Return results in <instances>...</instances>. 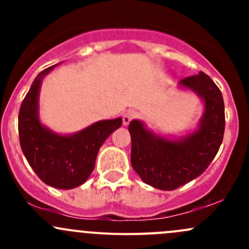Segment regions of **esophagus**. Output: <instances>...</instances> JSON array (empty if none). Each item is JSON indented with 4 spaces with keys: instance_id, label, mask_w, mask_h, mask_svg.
<instances>
[{
    "instance_id": "esophagus-1",
    "label": "esophagus",
    "mask_w": 249,
    "mask_h": 249,
    "mask_svg": "<svg viewBox=\"0 0 249 249\" xmlns=\"http://www.w3.org/2000/svg\"><path fill=\"white\" fill-rule=\"evenodd\" d=\"M135 117H136V113L131 112V110L125 113V114L123 115V125H124V126H127V125L130 124V122H131Z\"/></svg>"
}]
</instances>
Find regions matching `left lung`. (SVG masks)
Listing matches in <instances>:
<instances>
[{
	"mask_svg": "<svg viewBox=\"0 0 249 249\" xmlns=\"http://www.w3.org/2000/svg\"><path fill=\"white\" fill-rule=\"evenodd\" d=\"M177 87L194 92L202 101V115L194 129L176 137L153 131L139 119L129 125L132 167L145 184L160 190H175L202 175L224 135V101L214 82L199 72Z\"/></svg>",
	"mask_w": 249,
	"mask_h": 249,
	"instance_id": "8db88e82",
	"label": "left lung"
}]
</instances>
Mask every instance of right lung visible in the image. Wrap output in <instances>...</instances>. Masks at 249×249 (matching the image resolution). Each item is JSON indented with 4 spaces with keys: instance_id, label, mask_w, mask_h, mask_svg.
Returning a JSON list of instances; mask_svg holds the SVG:
<instances>
[{
    "instance_id": "right-lung-1",
    "label": "right lung",
    "mask_w": 249,
    "mask_h": 249,
    "mask_svg": "<svg viewBox=\"0 0 249 249\" xmlns=\"http://www.w3.org/2000/svg\"><path fill=\"white\" fill-rule=\"evenodd\" d=\"M59 64L43 70L31 84L19 110V139L27 162L41 180L67 190L87 182L100 148L122 126L123 119L99 120L73 134H59L44 125L39 118L41 85Z\"/></svg>"
}]
</instances>
